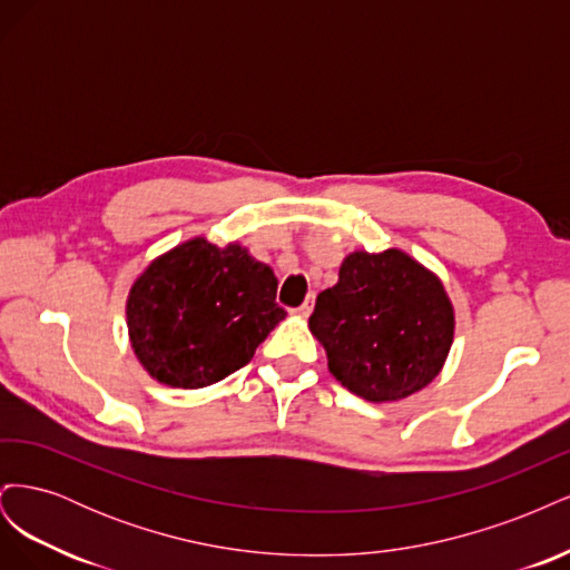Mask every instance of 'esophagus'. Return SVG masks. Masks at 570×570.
I'll return each instance as SVG.
<instances>
[{"instance_id":"obj_1","label":"esophagus","mask_w":570,"mask_h":570,"mask_svg":"<svg viewBox=\"0 0 570 570\" xmlns=\"http://www.w3.org/2000/svg\"><path fill=\"white\" fill-rule=\"evenodd\" d=\"M314 312V295H308L306 299H304V304L297 308V316H302V318H308V314Z\"/></svg>"}]
</instances>
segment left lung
Instances as JSON below:
<instances>
[{
  "instance_id": "obj_1",
  "label": "left lung",
  "mask_w": 570,
  "mask_h": 570,
  "mask_svg": "<svg viewBox=\"0 0 570 570\" xmlns=\"http://www.w3.org/2000/svg\"><path fill=\"white\" fill-rule=\"evenodd\" d=\"M454 304L440 275L402 249H356L323 289L308 331L327 368L366 402H402L435 381L454 342Z\"/></svg>"
}]
</instances>
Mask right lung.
<instances>
[{"label": "right lung", "instance_id": "obj_1", "mask_svg": "<svg viewBox=\"0 0 570 570\" xmlns=\"http://www.w3.org/2000/svg\"><path fill=\"white\" fill-rule=\"evenodd\" d=\"M268 264L197 235L159 254L128 289L130 347L154 381L199 390L249 364L287 314Z\"/></svg>", "mask_w": 570, "mask_h": 570}]
</instances>
